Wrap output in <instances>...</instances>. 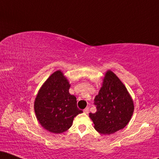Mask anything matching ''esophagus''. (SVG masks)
Instances as JSON below:
<instances>
[{
	"label": "esophagus",
	"instance_id": "1",
	"mask_svg": "<svg viewBox=\"0 0 159 159\" xmlns=\"http://www.w3.org/2000/svg\"><path fill=\"white\" fill-rule=\"evenodd\" d=\"M84 112L85 114H88V113H89V107H86L84 110Z\"/></svg>",
	"mask_w": 159,
	"mask_h": 159
}]
</instances>
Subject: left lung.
<instances>
[{
  "instance_id": "obj_1",
  "label": "left lung",
  "mask_w": 159,
  "mask_h": 159,
  "mask_svg": "<svg viewBox=\"0 0 159 159\" xmlns=\"http://www.w3.org/2000/svg\"><path fill=\"white\" fill-rule=\"evenodd\" d=\"M96 112L90 113L97 132L111 134L126 126L134 112V103L126 87L114 72L108 70L96 98Z\"/></svg>"
}]
</instances>
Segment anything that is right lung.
<instances>
[{
  "label": "right lung",
  "instance_id": "right-lung-1",
  "mask_svg": "<svg viewBox=\"0 0 159 159\" xmlns=\"http://www.w3.org/2000/svg\"><path fill=\"white\" fill-rule=\"evenodd\" d=\"M67 78L57 70L42 86L34 102L38 121L48 132L60 134L72 126L74 117L83 112L78 108L77 100L69 93Z\"/></svg>",
  "mask_w": 159,
  "mask_h": 159
}]
</instances>
